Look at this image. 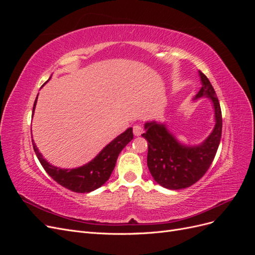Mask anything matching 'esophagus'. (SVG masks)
Masks as SVG:
<instances>
[{"label": "esophagus", "mask_w": 255, "mask_h": 255, "mask_svg": "<svg viewBox=\"0 0 255 255\" xmlns=\"http://www.w3.org/2000/svg\"><path fill=\"white\" fill-rule=\"evenodd\" d=\"M133 132H134L135 136H140L143 133V129H142V128L140 126L136 125V126L133 127Z\"/></svg>", "instance_id": "obj_1"}]
</instances>
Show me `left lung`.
Listing matches in <instances>:
<instances>
[{"label":"left lung","mask_w":255,"mask_h":255,"mask_svg":"<svg viewBox=\"0 0 255 255\" xmlns=\"http://www.w3.org/2000/svg\"><path fill=\"white\" fill-rule=\"evenodd\" d=\"M202 87L192 99L210 100L214 109L215 126L212 133L199 144L181 142L165 123L155 120L144 123L141 135L148 141L146 163L154 181L167 189H183L191 186L205 174L213 163L221 139V109L211 82L199 71Z\"/></svg>","instance_id":"1"}]
</instances>
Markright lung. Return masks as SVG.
Masks as SVG:
<instances>
[{
    "mask_svg": "<svg viewBox=\"0 0 255 255\" xmlns=\"http://www.w3.org/2000/svg\"><path fill=\"white\" fill-rule=\"evenodd\" d=\"M37 98L34 103L33 114L35 112ZM133 128H128L109 144H106L89 163L72 169H64L51 165L48 160L43 158L33 139L32 142L40 164L54 181H56L59 185L69 190L84 194V192H90L101 187L110 179L120 152L133 139Z\"/></svg>",
    "mask_w": 255,
    "mask_h": 255,
    "instance_id": "1",
    "label": "right lung"
}]
</instances>
